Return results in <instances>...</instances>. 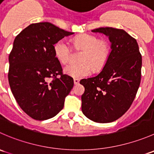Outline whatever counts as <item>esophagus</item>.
Returning a JSON list of instances; mask_svg holds the SVG:
<instances>
[{
	"label": "esophagus",
	"mask_w": 154,
	"mask_h": 154,
	"mask_svg": "<svg viewBox=\"0 0 154 154\" xmlns=\"http://www.w3.org/2000/svg\"><path fill=\"white\" fill-rule=\"evenodd\" d=\"M79 82H80V80L77 78H74V84H78Z\"/></svg>",
	"instance_id": "34e87169"
}]
</instances>
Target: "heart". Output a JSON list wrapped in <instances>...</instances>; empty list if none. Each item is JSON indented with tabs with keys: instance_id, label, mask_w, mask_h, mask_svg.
Instances as JSON below:
<instances>
[{
	"instance_id": "1",
	"label": "heart",
	"mask_w": 154,
	"mask_h": 154,
	"mask_svg": "<svg viewBox=\"0 0 154 154\" xmlns=\"http://www.w3.org/2000/svg\"><path fill=\"white\" fill-rule=\"evenodd\" d=\"M75 47L83 50L80 56V63H72L64 68L65 74L75 78H82L90 75L94 69L97 70L104 66L110 54V46L106 39H98L97 36L89 34L79 35L73 39ZM57 58L63 64L70 60L71 50L66 39H60L54 45Z\"/></svg>"
}]
</instances>
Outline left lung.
<instances>
[{"instance_id":"1","label":"left lung","mask_w":154,"mask_h":154,"mask_svg":"<svg viewBox=\"0 0 154 154\" xmlns=\"http://www.w3.org/2000/svg\"><path fill=\"white\" fill-rule=\"evenodd\" d=\"M91 32L108 36L111 52L97 76L80 81L85 88L82 112L93 122L109 123L122 117L136 97L141 82L142 55L136 40L124 29L100 27Z\"/></svg>"}]
</instances>
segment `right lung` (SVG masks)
<instances>
[{"label":"right lung","mask_w":154,"mask_h":154,"mask_svg":"<svg viewBox=\"0 0 154 154\" xmlns=\"http://www.w3.org/2000/svg\"><path fill=\"white\" fill-rule=\"evenodd\" d=\"M72 34L51 23L40 22L29 25L14 40L9 56V83L21 109L35 120L57 116L74 86L72 77L62 72L54 46Z\"/></svg>","instance_id":"1"}]
</instances>
